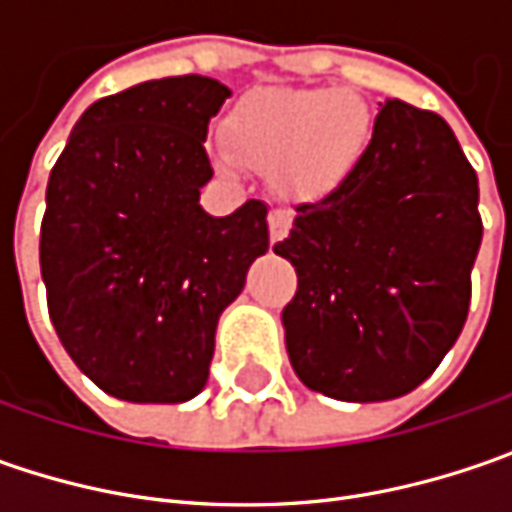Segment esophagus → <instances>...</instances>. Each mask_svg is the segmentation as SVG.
I'll return each instance as SVG.
<instances>
[{"mask_svg": "<svg viewBox=\"0 0 512 512\" xmlns=\"http://www.w3.org/2000/svg\"><path fill=\"white\" fill-rule=\"evenodd\" d=\"M267 230H270V242H282L290 230V213L285 207H270L267 213Z\"/></svg>", "mask_w": 512, "mask_h": 512, "instance_id": "1", "label": "esophagus"}]
</instances>
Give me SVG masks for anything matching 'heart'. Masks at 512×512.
Returning <instances> with one entry per match:
<instances>
[{"label":"heart","instance_id":"1","mask_svg":"<svg viewBox=\"0 0 512 512\" xmlns=\"http://www.w3.org/2000/svg\"><path fill=\"white\" fill-rule=\"evenodd\" d=\"M373 130V113L353 93L256 90L227 113L222 136L247 165H276L282 190L313 199L356 173L373 145Z\"/></svg>","mask_w":512,"mask_h":512}]
</instances>
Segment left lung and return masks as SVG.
Masks as SVG:
<instances>
[{
  "label": "left lung",
  "mask_w": 512,
  "mask_h": 512,
  "mask_svg": "<svg viewBox=\"0 0 512 512\" xmlns=\"http://www.w3.org/2000/svg\"><path fill=\"white\" fill-rule=\"evenodd\" d=\"M479 245V179L456 133L387 99L356 173L296 205L273 247L299 276L282 310L296 376L339 402L416 390L462 333Z\"/></svg>",
  "instance_id": "8db88e82"
}]
</instances>
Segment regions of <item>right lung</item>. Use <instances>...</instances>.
Masks as SVG:
<instances>
[{
	"label": "right lung",
	"instance_id": "1",
	"mask_svg": "<svg viewBox=\"0 0 512 512\" xmlns=\"http://www.w3.org/2000/svg\"><path fill=\"white\" fill-rule=\"evenodd\" d=\"M230 96L168 76L93 102L50 170L39 267L56 336L105 393L179 404L202 393L219 316L270 245L267 205L210 216L207 122Z\"/></svg>",
	"mask_w": 512,
	"mask_h": 512
}]
</instances>
